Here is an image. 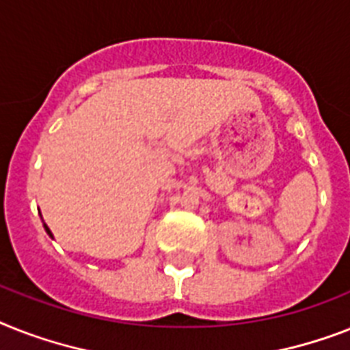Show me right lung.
<instances>
[{
	"mask_svg": "<svg viewBox=\"0 0 350 350\" xmlns=\"http://www.w3.org/2000/svg\"><path fill=\"white\" fill-rule=\"evenodd\" d=\"M42 224H44V223H42ZM44 230H46V234L50 235V237H52V239H53V234H52V232H50V228H48L46 224H44Z\"/></svg>",
	"mask_w": 350,
	"mask_h": 350,
	"instance_id": "1",
	"label": "right lung"
}]
</instances>
